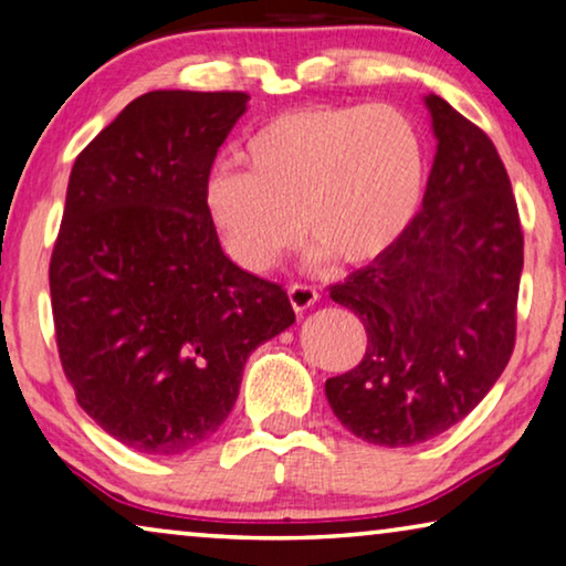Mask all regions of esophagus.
Returning a JSON list of instances; mask_svg holds the SVG:
<instances>
[{"label":"esophagus","mask_w":566,"mask_h":566,"mask_svg":"<svg viewBox=\"0 0 566 566\" xmlns=\"http://www.w3.org/2000/svg\"><path fill=\"white\" fill-rule=\"evenodd\" d=\"M286 294H290V302H292L294 312H305L307 307L315 305L317 297H319L315 286H310V284H290Z\"/></svg>","instance_id":"34e87169"}]
</instances>
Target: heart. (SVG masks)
I'll list each match as a JSON object with an SVG mask.
<instances>
[{
    "label": "heart",
    "mask_w": 566,
    "mask_h": 566,
    "mask_svg": "<svg viewBox=\"0 0 566 566\" xmlns=\"http://www.w3.org/2000/svg\"><path fill=\"white\" fill-rule=\"evenodd\" d=\"M241 159L247 172L216 165L206 175L202 206L226 254L254 274L272 269L300 231L315 264H370L407 235L424 200V139L391 106L284 112L251 134Z\"/></svg>",
    "instance_id": "heart-1"
}]
</instances>
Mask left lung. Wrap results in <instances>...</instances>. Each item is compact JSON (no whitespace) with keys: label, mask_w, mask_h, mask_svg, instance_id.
I'll list each match as a JSON object with an SVG mask.
<instances>
[{"label":"left lung","mask_w":566,"mask_h":566,"mask_svg":"<svg viewBox=\"0 0 566 566\" xmlns=\"http://www.w3.org/2000/svg\"><path fill=\"white\" fill-rule=\"evenodd\" d=\"M437 155L417 221L389 254L331 286L366 327V356L327 378L345 429L411 447L465 419L516 343L524 231L499 149L429 94Z\"/></svg>","instance_id":"8db88e82"}]
</instances>
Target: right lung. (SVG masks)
Returning <instances> with one entry per match:
<instances>
[{
    "instance_id": "obj_1",
    "label": "right lung",
    "mask_w": 566,
    "mask_h": 566,
    "mask_svg": "<svg viewBox=\"0 0 566 566\" xmlns=\"http://www.w3.org/2000/svg\"><path fill=\"white\" fill-rule=\"evenodd\" d=\"M241 91H149L75 157L50 259L81 409L137 452L182 454L231 415L251 350L294 323L280 284L223 254L202 206Z\"/></svg>"
}]
</instances>
